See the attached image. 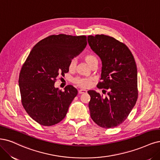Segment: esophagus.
I'll return each instance as SVG.
<instances>
[{"instance_id": "1", "label": "esophagus", "mask_w": 160, "mask_h": 160, "mask_svg": "<svg viewBox=\"0 0 160 160\" xmlns=\"http://www.w3.org/2000/svg\"><path fill=\"white\" fill-rule=\"evenodd\" d=\"M79 92L80 93V94H82V93L87 92V90H85V89H80V90H79Z\"/></svg>"}]
</instances>
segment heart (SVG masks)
Wrapping results in <instances>:
<instances>
[{
	"label": "heart",
	"mask_w": 160,
	"mask_h": 160,
	"mask_svg": "<svg viewBox=\"0 0 160 160\" xmlns=\"http://www.w3.org/2000/svg\"><path fill=\"white\" fill-rule=\"evenodd\" d=\"M84 60L86 63L89 65L91 68H92L93 66L97 65L98 63V60L97 57L94 53H87L84 56ZM76 67V60L75 59H72L70 60L68 65V69L70 71H73ZM75 83L82 88H88L91 85L92 83V79L89 78H77L74 79Z\"/></svg>",
	"instance_id": "obj_1"
}]
</instances>
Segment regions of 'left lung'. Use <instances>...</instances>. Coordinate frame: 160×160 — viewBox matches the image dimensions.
<instances>
[{
  "mask_svg": "<svg viewBox=\"0 0 160 160\" xmlns=\"http://www.w3.org/2000/svg\"><path fill=\"white\" fill-rule=\"evenodd\" d=\"M88 43L102 63L98 89H104L103 97L89 91L92 120L99 126L112 128L124 122L135 106L138 97L135 59L124 43L106 35L88 36Z\"/></svg>",
  "mask_w": 160,
  "mask_h": 160,
  "instance_id": "left-lung-1",
  "label": "left lung"
}]
</instances>
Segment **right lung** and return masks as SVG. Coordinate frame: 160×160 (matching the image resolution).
I'll return each instance as SVG.
<instances>
[{"mask_svg":"<svg viewBox=\"0 0 160 160\" xmlns=\"http://www.w3.org/2000/svg\"><path fill=\"white\" fill-rule=\"evenodd\" d=\"M87 44L86 36L51 35L38 42L30 52L18 82L22 104L38 124L50 126L65 117L78 91L71 85L62 91L54 84L59 75L68 72L70 60Z\"/></svg>","mask_w":160,"mask_h":160,"instance_id":"obj_1","label":"right lung"}]
</instances>
